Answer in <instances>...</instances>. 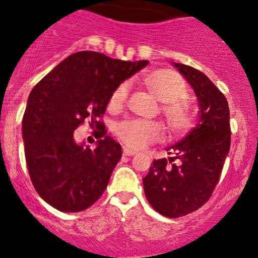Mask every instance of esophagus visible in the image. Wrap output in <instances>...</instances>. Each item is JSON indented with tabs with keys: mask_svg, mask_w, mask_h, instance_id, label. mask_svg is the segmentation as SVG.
<instances>
[{
	"mask_svg": "<svg viewBox=\"0 0 258 258\" xmlns=\"http://www.w3.org/2000/svg\"><path fill=\"white\" fill-rule=\"evenodd\" d=\"M123 154H124V156H135V154H137V152L131 150V148L123 147Z\"/></svg>",
	"mask_w": 258,
	"mask_h": 258,
	"instance_id": "34e87169",
	"label": "esophagus"
}]
</instances>
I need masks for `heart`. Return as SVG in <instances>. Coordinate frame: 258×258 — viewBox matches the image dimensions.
Returning <instances> with one entry per match:
<instances>
[{
  "instance_id": "1",
  "label": "heart",
  "mask_w": 258,
  "mask_h": 258,
  "mask_svg": "<svg viewBox=\"0 0 258 258\" xmlns=\"http://www.w3.org/2000/svg\"><path fill=\"white\" fill-rule=\"evenodd\" d=\"M142 84L159 101L165 126L172 136L188 134L194 126V117L188 104V86L177 72L170 69L154 70L143 78ZM127 97L126 85L117 86L108 101V106L117 110ZM116 135L134 150H142L157 142L162 135V126L156 121L126 120L116 126Z\"/></svg>"
}]
</instances>
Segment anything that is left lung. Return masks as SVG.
Segmentation results:
<instances>
[{"label": "left lung", "mask_w": 258, "mask_h": 258, "mask_svg": "<svg viewBox=\"0 0 258 258\" xmlns=\"http://www.w3.org/2000/svg\"><path fill=\"white\" fill-rule=\"evenodd\" d=\"M174 65L197 94L200 123L170 147L173 157L153 161L143 178L151 207L172 219L193 213L210 199L231 143L230 110L225 95L204 73L189 65Z\"/></svg>", "instance_id": "8db88e82"}]
</instances>
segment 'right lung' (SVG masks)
Here are the masks:
<instances>
[{
	"instance_id": "add662e5",
	"label": "right lung",
	"mask_w": 258,
	"mask_h": 258,
	"mask_svg": "<svg viewBox=\"0 0 258 258\" xmlns=\"http://www.w3.org/2000/svg\"><path fill=\"white\" fill-rule=\"evenodd\" d=\"M147 64L78 51L32 89L22 120L26 163L34 189L53 208L84 211L107 188L122 150L106 136L101 118L115 89ZM86 118L99 140L93 150L74 141Z\"/></svg>"
}]
</instances>
